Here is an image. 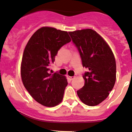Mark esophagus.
<instances>
[{"label": "esophagus", "mask_w": 132, "mask_h": 132, "mask_svg": "<svg viewBox=\"0 0 132 132\" xmlns=\"http://www.w3.org/2000/svg\"><path fill=\"white\" fill-rule=\"evenodd\" d=\"M67 78H68V79H69V80H70V81L72 80V79H73L75 78L74 76H69V75L67 76Z\"/></svg>", "instance_id": "1"}]
</instances>
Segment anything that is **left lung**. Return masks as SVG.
Returning a JSON list of instances; mask_svg holds the SVG:
<instances>
[{"label": "left lung", "instance_id": "obj_1", "mask_svg": "<svg viewBox=\"0 0 132 132\" xmlns=\"http://www.w3.org/2000/svg\"><path fill=\"white\" fill-rule=\"evenodd\" d=\"M78 49L82 66L88 69L83 76L84 85L77 91L82 103L96 106L108 97L116 79L114 56L103 37L91 29L69 32Z\"/></svg>", "mask_w": 132, "mask_h": 132}]
</instances>
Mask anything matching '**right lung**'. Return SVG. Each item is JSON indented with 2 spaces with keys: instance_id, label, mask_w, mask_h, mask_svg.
I'll return each mask as SVG.
<instances>
[{
  "instance_id": "1",
  "label": "right lung",
  "mask_w": 132,
  "mask_h": 132,
  "mask_svg": "<svg viewBox=\"0 0 132 132\" xmlns=\"http://www.w3.org/2000/svg\"><path fill=\"white\" fill-rule=\"evenodd\" d=\"M70 42L67 31L42 27L32 35L24 48L21 64L22 83L32 98L45 106H55L63 99L67 79L49 70L58 50Z\"/></svg>"
}]
</instances>
